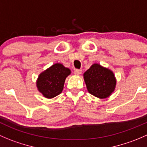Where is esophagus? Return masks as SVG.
Listing matches in <instances>:
<instances>
[{
	"mask_svg": "<svg viewBox=\"0 0 147 147\" xmlns=\"http://www.w3.org/2000/svg\"><path fill=\"white\" fill-rule=\"evenodd\" d=\"M74 72H75V75H80L81 73H82V69H75Z\"/></svg>",
	"mask_w": 147,
	"mask_h": 147,
	"instance_id": "esophagus-1",
	"label": "esophagus"
}]
</instances>
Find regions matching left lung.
Instances as JSON below:
<instances>
[{"instance_id": "1", "label": "left lung", "mask_w": 147, "mask_h": 147, "mask_svg": "<svg viewBox=\"0 0 147 147\" xmlns=\"http://www.w3.org/2000/svg\"><path fill=\"white\" fill-rule=\"evenodd\" d=\"M83 78L88 92L100 99L111 96L116 89V78L113 71L98 63L92 64Z\"/></svg>"}]
</instances>
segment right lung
<instances>
[{
  "mask_svg": "<svg viewBox=\"0 0 147 147\" xmlns=\"http://www.w3.org/2000/svg\"><path fill=\"white\" fill-rule=\"evenodd\" d=\"M70 74V69L62 64H54L39 74L36 82L37 90L45 98H55L62 92L65 80Z\"/></svg>",
  "mask_w": 147,
  "mask_h": 147,
  "instance_id": "obj_1",
  "label": "right lung"
}]
</instances>
